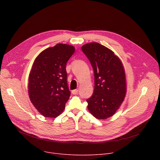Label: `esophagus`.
<instances>
[{"instance_id": "34e87169", "label": "esophagus", "mask_w": 160, "mask_h": 160, "mask_svg": "<svg viewBox=\"0 0 160 160\" xmlns=\"http://www.w3.org/2000/svg\"><path fill=\"white\" fill-rule=\"evenodd\" d=\"M78 89H74V90L72 91V93L73 95H77V94H78Z\"/></svg>"}]
</instances>
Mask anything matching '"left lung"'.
Segmentation results:
<instances>
[{
  "label": "left lung",
  "instance_id": "1",
  "mask_svg": "<svg viewBox=\"0 0 160 160\" xmlns=\"http://www.w3.org/2000/svg\"><path fill=\"white\" fill-rule=\"evenodd\" d=\"M81 48L95 76L94 92L87 100L88 109L95 118L106 119L115 113L127 94L123 65L112 50L100 43H87Z\"/></svg>",
  "mask_w": 160,
  "mask_h": 160
}]
</instances>
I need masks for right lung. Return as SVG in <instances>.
<instances>
[{"label": "right lung", "mask_w": 160, "mask_h": 160, "mask_svg": "<svg viewBox=\"0 0 160 160\" xmlns=\"http://www.w3.org/2000/svg\"><path fill=\"white\" fill-rule=\"evenodd\" d=\"M74 51L73 46L59 43L43 50L33 63L28 95L33 105L45 117L60 115L69 98L66 64Z\"/></svg>", "instance_id": "obj_1"}]
</instances>
